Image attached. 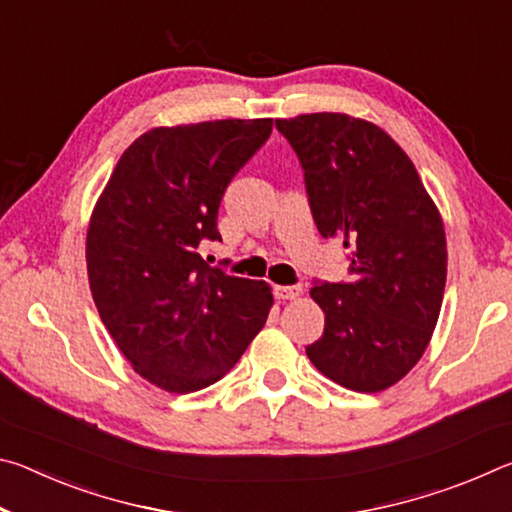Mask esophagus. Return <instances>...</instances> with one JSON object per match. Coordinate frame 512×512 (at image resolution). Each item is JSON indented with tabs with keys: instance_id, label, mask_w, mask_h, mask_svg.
<instances>
[{
	"instance_id": "obj_1",
	"label": "esophagus",
	"mask_w": 512,
	"mask_h": 512,
	"mask_svg": "<svg viewBox=\"0 0 512 512\" xmlns=\"http://www.w3.org/2000/svg\"><path fill=\"white\" fill-rule=\"evenodd\" d=\"M275 298L280 300H296L300 293H302V287L300 284H293V287H275Z\"/></svg>"
}]
</instances>
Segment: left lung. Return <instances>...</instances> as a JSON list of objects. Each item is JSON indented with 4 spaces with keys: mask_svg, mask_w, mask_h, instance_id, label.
<instances>
[{
    "mask_svg": "<svg viewBox=\"0 0 512 512\" xmlns=\"http://www.w3.org/2000/svg\"><path fill=\"white\" fill-rule=\"evenodd\" d=\"M305 171L316 228L341 239L350 282H320L311 298L325 332L307 357L336 384L379 393L427 350L447 280L438 207L400 144L343 112L275 119Z\"/></svg>",
    "mask_w": 512,
    "mask_h": 512,
    "instance_id": "8db88e82",
    "label": "left lung"
}]
</instances>
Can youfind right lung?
Segmentation results:
<instances>
[{
	"instance_id": "right-lung-1",
	"label": "right lung",
	"mask_w": 512,
	"mask_h": 512,
	"mask_svg": "<svg viewBox=\"0 0 512 512\" xmlns=\"http://www.w3.org/2000/svg\"><path fill=\"white\" fill-rule=\"evenodd\" d=\"M273 119L160 126L121 155L94 205L85 259L94 305L137 375L169 393L219 381L264 327L266 282L210 268L225 187Z\"/></svg>"
}]
</instances>
